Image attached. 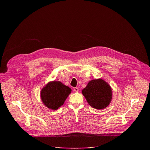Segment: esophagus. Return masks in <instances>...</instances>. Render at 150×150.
<instances>
[{
	"label": "esophagus",
	"instance_id": "34e87169",
	"mask_svg": "<svg viewBox=\"0 0 150 150\" xmlns=\"http://www.w3.org/2000/svg\"><path fill=\"white\" fill-rule=\"evenodd\" d=\"M74 91L75 92H78L79 91V89L78 87H75V88H74Z\"/></svg>",
	"mask_w": 150,
	"mask_h": 150
}]
</instances>
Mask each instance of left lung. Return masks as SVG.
I'll list each match as a JSON object with an SVG mask.
<instances>
[{
    "instance_id": "left-lung-1",
    "label": "left lung",
    "mask_w": 150,
    "mask_h": 150,
    "mask_svg": "<svg viewBox=\"0 0 150 150\" xmlns=\"http://www.w3.org/2000/svg\"><path fill=\"white\" fill-rule=\"evenodd\" d=\"M82 93L90 106L98 110L107 108L112 100L110 85L101 78L89 81Z\"/></svg>"
}]
</instances>
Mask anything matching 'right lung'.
<instances>
[{
	"instance_id": "obj_1",
	"label": "right lung",
	"mask_w": 150,
	"mask_h": 150,
	"mask_svg": "<svg viewBox=\"0 0 150 150\" xmlns=\"http://www.w3.org/2000/svg\"><path fill=\"white\" fill-rule=\"evenodd\" d=\"M72 90L60 81L49 82L42 88L40 93L41 101L49 109L56 110L62 106Z\"/></svg>"
}]
</instances>
